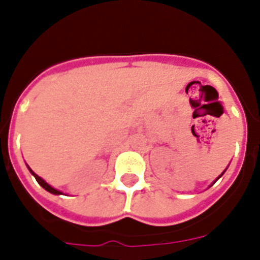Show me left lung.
Returning a JSON list of instances; mask_svg holds the SVG:
<instances>
[{"label": "left lung", "instance_id": "left-lung-1", "mask_svg": "<svg viewBox=\"0 0 260 260\" xmlns=\"http://www.w3.org/2000/svg\"><path fill=\"white\" fill-rule=\"evenodd\" d=\"M220 177H221V175H220ZM220 177H218V178H220Z\"/></svg>", "mask_w": 260, "mask_h": 260}]
</instances>
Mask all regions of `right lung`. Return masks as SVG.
<instances>
[{
    "label": "right lung",
    "mask_w": 260,
    "mask_h": 260,
    "mask_svg": "<svg viewBox=\"0 0 260 260\" xmlns=\"http://www.w3.org/2000/svg\"><path fill=\"white\" fill-rule=\"evenodd\" d=\"M28 169H29V167H28ZM29 171H30V173H32V175H34V177L36 178V181H38V183H39V185H40V186H42L43 189H46L47 191H50V193H52V194H62V193H60V191H59V190L54 189V187H51V186L48 185V183H47L46 181H43L42 178L38 177V175H36V174H35L34 171L30 170V169H29Z\"/></svg>",
    "instance_id": "obj_1"
}]
</instances>
